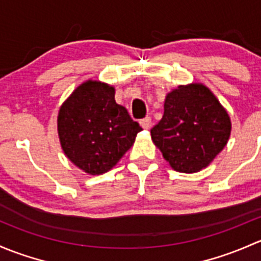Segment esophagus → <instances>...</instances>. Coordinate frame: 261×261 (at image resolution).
<instances>
[{"instance_id": "obj_1", "label": "esophagus", "mask_w": 261, "mask_h": 261, "mask_svg": "<svg viewBox=\"0 0 261 261\" xmlns=\"http://www.w3.org/2000/svg\"><path fill=\"white\" fill-rule=\"evenodd\" d=\"M139 124L142 125V128H143V129H149V128H150V118L146 117L144 119H142L141 122H139Z\"/></svg>"}]
</instances>
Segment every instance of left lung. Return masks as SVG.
I'll list each match as a JSON object with an SVG mask.
<instances>
[{
    "instance_id": "obj_1",
    "label": "left lung",
    "mask_w": 261,
    "mask_h": 261,
    "mask_svg": "<svg viewBox=\"0 0 261 261\" xmlns=\"http://www.w3.org/2000/svg\"><path fill=\"white\" fill-rule=\"evenodd\" d=\"M230 134L229 113L201 83L172 89L166 95L162 119L150 129L163 158L182 173L207 167L225 148Z\"/></svg>"
}]
</instances>
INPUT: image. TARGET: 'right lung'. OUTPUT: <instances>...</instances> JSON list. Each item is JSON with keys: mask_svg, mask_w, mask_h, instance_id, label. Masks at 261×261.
Instances as JSON below:
<instances>
[{"mask_svg": "<svg viewBox=\"0 0 261 261\" xmlns=\"http://www.w3.org/2000/svg\"><path fill=\"white\" fill-rule=\"evenodd\" d=\"M115 89L99 80L80 84L58 114V134L68 160L88 174L112 170L142 128L115 103Z\"/></svg>", "mask_w": 261, "mask_h": 261, "instance_id": "1", "label": "right lung"}]
</instances>
